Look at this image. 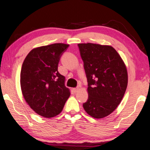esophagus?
<instances>
[{
	"label": "esophagus",
	"mask_w": 150,
	"mask_h": 150,
	"mask_svg": "<svg viewBox=\"0 0 150 150\" xmlns=\"http://www.w3.org/2000/svg\"><path fill=\"white\" fill-rule=\"evenodd\" d=\"M78 89H79V88H73V91H74V92H77V91H78Z\"/></svg>",
	"instance_id": "esophagus-1"
}]
</instances>
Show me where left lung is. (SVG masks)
Listing matches in <instances>:
<instances>
[{
    "label": "left lung",
    "mask_w": 150,
    "mask_h": 150,
    "mask_svg": "<svg viewBox=\"0 0 150 150\" xmlns=\"http://www.w3.org/2000/svg\"><path fill=\"white\" fill-rule=\"evenodd\" d=\"M78 47L88 83V99L83 106L93 118L107 117L124 96L128 83L126 66L110 46L87 43Z\"/></svg>",
    "instance_id": "1"
}]
</instances>
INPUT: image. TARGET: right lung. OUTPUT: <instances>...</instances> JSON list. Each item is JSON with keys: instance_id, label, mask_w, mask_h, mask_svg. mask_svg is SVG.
Masks as SVG:
<instances>
[{"instance_id": "right-lung-1", "label": "right lung", "mask_w": 150, "mask_h": 150, "mask_svg": "<svg viewBox=\"0 0 150 150\" xmlns=\"http://www.w3.org/2000/svg\"><path fill=\"white\" fill-rule=\"evenodd\" d=\"M69 44L57 43L34 48L22 64L20 83L22 93L30 108L39 115L51 118L61 112L70 96L58 64Z\"/></svg>"}]
</instances>
